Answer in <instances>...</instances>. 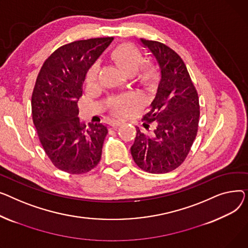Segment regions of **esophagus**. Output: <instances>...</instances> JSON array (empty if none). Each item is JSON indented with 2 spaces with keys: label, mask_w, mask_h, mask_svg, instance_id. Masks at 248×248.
Here are the masks:
<instances>
[{
  "label": "esophagus",
  "mask_w": 248,
  "mask_h": 248,
  "mask_svg": "<svg viewBox=\"0 0 248 248\" xmlns=\"http://www.w3.org/2000/svg\"><path fill=\"white\" fill-rule=\"evenodd\" d=\"M122 124H123V122H121V121H113L112 124H111V126H112L113 128H117V127L121 126Z\"/></svg>",
  "instance_id": "obj_1"
}]
</instances>
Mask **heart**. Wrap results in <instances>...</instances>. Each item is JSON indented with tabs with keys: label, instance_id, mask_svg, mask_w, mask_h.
<instances>
[{
	"label": "heart",
	"instance_id": "obj_1",
	"mask_svg": "<svg viewBox=\"0 0 248 248\" xmlns=\"http://www.w3.org/2000/svg\"><path fill=\"white\" fill-rule=\"evenodd\" d=\"M111 59L127 75L134 76L135 81L145 89H151L156 85L159 78V68L154 62H144L141 51L132 44H121L115 47L110 53ZM101 65L94 62L86 73V82L95 84L100 76ZM142 103L141 97L136 93H128L108 100V106L115 114H125L130 109Z\"/></svg>",
	"mask_w": 248,
	"mask_h": 248
}]
</instances>
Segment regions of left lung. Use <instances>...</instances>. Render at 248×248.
<instances>
[{"mask_svg": "<svg viewBox=\"0 0 248 248\" xmlns=\"http://www.w3.org/2000/svg\"><path fill=\"white\" fill-rule=\"evenodd\" d=\"M161 69V81L151 110L143 116L145 128H136L131 154L142 170L161 174L179 167L186 159L196 138L200 116L199 98L195 86L181 57L165 44L142 39Z\"/></svg>", "mask_w": 248, "mask_h": 248, "instance_id": "8db88e82", "label": "left lung"}]
</instances>
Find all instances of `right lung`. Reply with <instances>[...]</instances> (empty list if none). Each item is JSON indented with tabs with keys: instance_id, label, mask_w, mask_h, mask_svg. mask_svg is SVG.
I'll return each instance as SVG.
<instances>
[{
	"instance_id": "1",
	"label": "right lung",
	"mask_w": 248,
	"mask_h": 248,
	"mask_svg": "<svg viewBox=\"0 0 248 248\" xmlns=\"http://www.w3.org/2000/svg\"><path fill=\"white\" fill-rule=\"evenodd\" d=\"M112 40L61 46L44 62L35 83L31 103L39 140L54 166L70 174L89 172L100 162L108 129L101 123L81 124L78 100L87 70Z\"/></svg>"
}]
</instances>
